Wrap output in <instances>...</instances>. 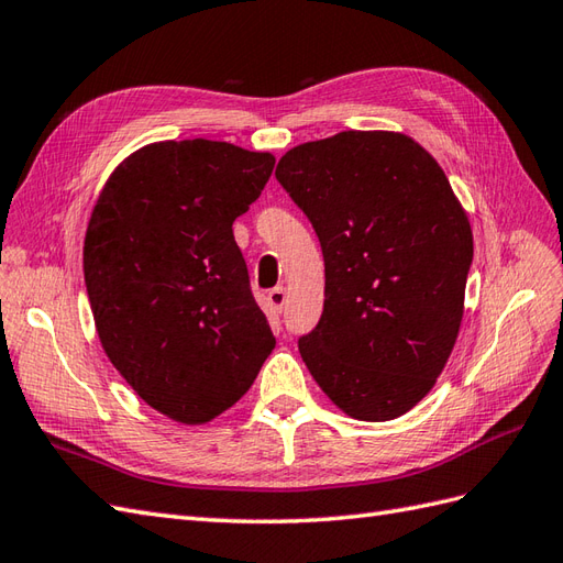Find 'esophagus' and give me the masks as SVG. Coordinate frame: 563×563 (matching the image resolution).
I'll return each instance as SVG.
<instances>
[{
    "label": "esophagus",
    "mask_w": 563,
    "mask_h": 563,
    "mask_svg": "<svg viewBox=\"0 0 563 563\" xmlns=\"http://www.w3.org/2000/svg\"><path fill=\"white\" fill-rule=\"evenodd\" d=\"M268 307L276 311V313H280L283 309H285V305H287V292H285V287H273V290L268 292Z\"/></svg>",
    "instance_id": "esophagus-1"
}]
</instances>
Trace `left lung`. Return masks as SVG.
I'll use <instances>...</instances> for the list:
<instances>
[{"label": "left lung", "mask_w": 563, "mask_h": 563, "mask_svg": "<svg viewBox=\"0 0 563 563\" xmlns=\"http://www.w3.org/2000/svg\"><path fill=\"white\" fill-rule=\"evenodd\" d=\"M276 178L325 262L321 321L299 338L313 380L358 421H393L430 393L464 316L473 235L419 142L344 131L287 152Z\"/></svg>", "instance_id": "left-lung-1"}]
</instances>
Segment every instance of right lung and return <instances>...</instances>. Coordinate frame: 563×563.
<instances>
[{
    "mask_svg": "<svg viewBox=\"0 0 563 563\" xmlns=\"http://www.w3.org/2000/svg\"><path fill=\"white\" fill-rule=\"evenodd\" d=\"M273 164L228 142H154L111 173L90 216L82 271L99 340L173 421L233 407L276 347L233 235Z\"/></svg>",
    "mask_w": 563,
    "mask_h": 563,
    "instance_id": "obj_1",
    "label": "right lung"
}]
</instances>
